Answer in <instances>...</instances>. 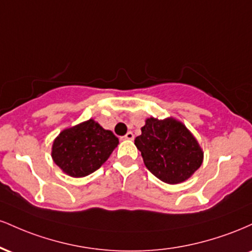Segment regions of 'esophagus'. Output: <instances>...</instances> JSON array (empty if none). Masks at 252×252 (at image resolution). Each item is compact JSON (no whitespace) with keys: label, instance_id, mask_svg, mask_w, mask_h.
<instances>
[{"label":"esophagus","instance_id":"1","mask_svg":"<svg viewBox=\"0 0 252 252\" xmlns=\"http://www.w3.org/2000/svg\"><path fill=\"white\" fill-rule=\"evenodd\" d=\"M123 138L124 140H134V134L131 131H128Z\"/></svg>","mask_w":252,"mask_h":252}]
</instances>
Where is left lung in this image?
Returning <instances> with one entry per match:
<instances>
[{"label":"left lung","instance_id":"left-lung-1","mask_svg":"<svg viewBox=\"0 0 252 252\" xmlns=\"http://www.w3.org/2000/svg\"><path fill=\"white\" fill-rule=\"evenodd\" d=\"M135 138L143 162L152 174L169 185L189 180L204 161V152L194 135L173 117H149Z\"/></svg>","mask_w":252,"mask_h":252}]
</instances>
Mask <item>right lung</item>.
Segmentation results:
<instances>
[{"label":"right lung","instance_id":"obj_1","mask_svg":"<svg viewBox=\"0 0 252 252\" xmlns=\"http://www.w3.org/2000/svg\"><path fill=\"white\" fill-rule=\"evenodd\" d=\"M118 143L111 130L91 118L62 130L54 138L51 155L65 174L84 178L100 168Z\"/></svg>","mask_w":252,"mask_h":252}]
</instances>
